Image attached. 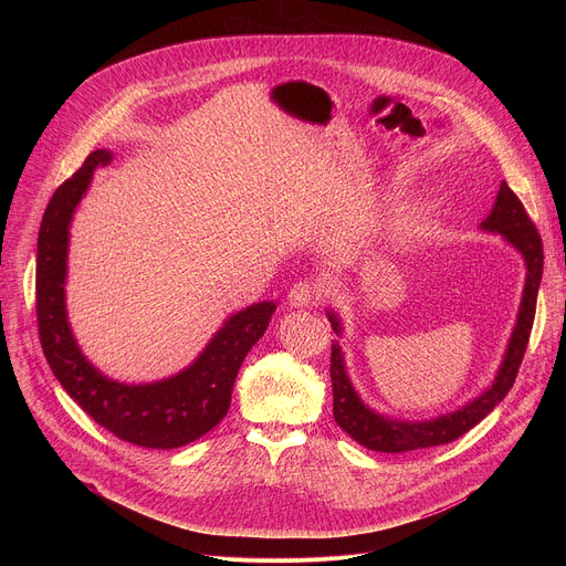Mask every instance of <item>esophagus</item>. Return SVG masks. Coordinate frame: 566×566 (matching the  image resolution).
<instances>
[{
    "instance_id": "1",
    "label": "esophagus",
    "mask_w": 566,
    "mask_h": 566,
    "mask_svg": "<svg viewBox=\"0 0 566 566\" xmlns=\"http://www.w3.org/2000/svg\"><path fill=\"white\" fill-rule=\"evenodd\" d=\"M317 297H319V291H317V286H315L313 282H308V280L295 282V284L291 286V291H289V304H291V306H297V308H302V306H313V304L317 302Z\"/></svg>"
}]
</instances>
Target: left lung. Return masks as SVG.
I'll use <instances>...</instances> for the list:
<instances>
[{"label": "left lung", "mask_w": 566, "mask_h": 566, "mask_svg": "<svg viewBox=\"0 0 566 566\" xmlns=\"http://www.w3.org/2000/svg\"><path fill=\"white\" fill-rule=\"evenodd\" d=\"M481 230L502 234L513 249L520 251L526 264V282L524 293L520 302V313L515 329L511 334L504 360L500 365V371L493 380V385L481 391L476 398L465 402L463 408L441 415L430 421H400L389 419L371 408H367L356 394L347 367H345V354L340 347V340H332V385H334V417L336 423L360 446L376 450V452H410L432 446H443L468 430H472L481 419H486L504 396L511 391L515 376L520 371L531 329L535 317V304H537V289L542 282V266H544V251L542 239L537 234L535 223L526 214L522 201L517 195L502 181L495 206L491 214L481 221ZM327 317L332 322V329L338 338H343V322L336 311H327Z\"/></svg>", "instance_id": "left-lung-1"}]
</instances>
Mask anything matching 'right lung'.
<instances>
[{"mask_svg": "<svg viewBox=\"0 0 566 566\" xmlns=\"http://www.w3.org/2000/svg\"><path fill=\"white\" fill-rule=\"evenodd\" d=\"M107 164H112L109 149L92 151L83 168L53 192L44 210L35 271L40 343L57 382L98 426L134 446L172 450L197 441L228 415L237 371L264 336L275 302H258L230 315L199 358L166 380L127 385L103 376L71 334L64 284L73 212L94 170Z\"/></svg>", "mask_w": 566, "mask_h": 566, "instance_id": "1", "label": "right lung"}]
</instances>
